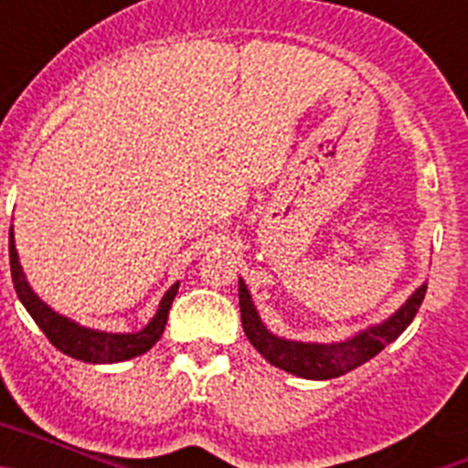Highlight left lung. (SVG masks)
I'll return each mask as SVG.
<instances>
[{
    "label": "left lung",
    "instance_id": "1",
    "mask_svg": "<svg viewBox=\"0 0 468 468\" xmlns=\"http://www.w3.org/2000/svg\"><path fill=\"white\" fill-rule=\"evenodd\" d=\"M424 292H427V285H420L415 295H410V300L405 302L388 321L351 337V340L340 342V345H307V342L281 340V337L267 333L243 281H239V307H241L243 333L271 366L307 379H333L363 366L366 361L378 356L388 342H394L412 324V318L424 300Z\"/></svg>",
    "mask_w": 468,
    "mask_h": 468
}]
</instances>
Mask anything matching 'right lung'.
Instances as JSON below:
<instances>
[{
  "label": "right lung",
  "mask_w": 468,
  "mask_h": 468,
  "mask_svg": "<svg viewBox=\"0 0 468 468\" xmlns=\"http://www.w3.org/2000/svg\"><path fill=\"white\" fill-rule=\"evenodd\" d=\"M8 258H11V276H14V288L18 292L23 307L30 312V316L35 318V324L39 325L41 333L47 335L48 342L56 346L58 351H63L68 356L77 358V361L84 363H117L126 361V358H133L150 351L156 345V340L161 337L164 328H166L168 312H171V304L176 300L177 285H171V291L164 295L159 304V312L152 318L150 325L140 333L131 335H112V333H98V330H89L77 325L69 318H63L60 314L51 312V309L39 300V297L32 292V288L25 281L23 270H20L18 253H16L14 246V227H11V234H8Z\"/></svg>",
  "instance_id": "add662e5"
}]
</instances>
